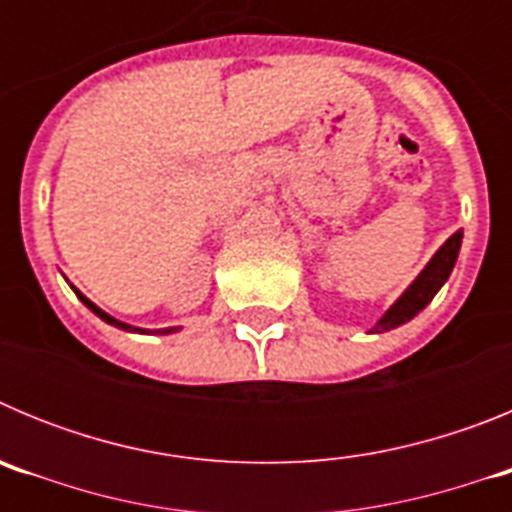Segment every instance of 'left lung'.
Wrapping results in <instances>:
<instances>
[{
  "mask_svg": "<svg viewBox=\"0 0 512 512\" xmlns=\"http://www.w3.org/2000/svg\"><path fill=\"white\" fill-rule=\"evenodd\" d=\"M459 248H461V230H456L449 241L438 248L436 256L428 261V266L420 271V277L410 284L408 292H405V295H402L390 310L384 312V318L374 325L372 333H384V330H392L397 328V325L413 320L415 315H418V312L423 310L433 297H436V292L443 287V282L449 279L451 269H454L456 264V256H459Z\"/></svg>",
  "mask_w": 512,
  "mask_h": 512,
  "instance_id": "obj_1",
  "label": "left lung"
}]
</instances>
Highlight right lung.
Instances as JSON below:
<instances>
[{"label": "right lung", "mask_w": 512, "mask_h": 512, "mask_svg": "<svg viewBox=\"0 0 512 512\" xmlns=\"http://www.w3.org/2000/svg\"><path fill=\"white\" fill-rule=\"evenodd\" d=\"M74 292H76V297H79V300H81V302H84V305H87V307H89V310H92V312H94V315H99V318H102V320H104V323H110V325H115V328H122V330H140V328H130V325H128V323H120V320H115V318H112V315H107V312H104V310H99V307H97V305H94V302H92V300H87V297L81 295V292H79V289H76V287H74ZM171 330H174V328L164 330V333H171ZM140 333H146V330H140Z\"/></svg>", "instance_id": "1"}]
</instances>
